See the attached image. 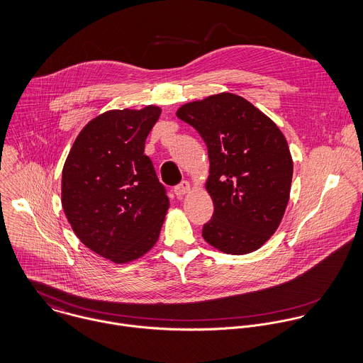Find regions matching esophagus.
I'll return each mask as SVG.
<instances>
[{
	"mask_svg": "<svg viewBox=\"0 0 363 363\" xmlns=\"http://www.w3.org/2000/svg\"><path fill=\"white\" fill-rule=\"evenodd\" d=\"M189 191H191V184L188 181H182L179 185H177L174 188V192H175L177 196H182V195L188 194Z\"/></svg>",
	"mask_w": 363,
	"mask_h": 363,
	"instance_id": "34e87169",
	"label": "esophagus"
}]
</instances>
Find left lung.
I'll use <instances>...</instances> for the list:
<instances>
[{
	"label": "left lung",
	"mask_w": 363,
	"mask_h": 363,
	"mask_svg": "<svg viewBox=\"0 0 363 363\" xmlns=\"http://www.w3.org/2000/svg\"><path fill=\"white\" fill-rule=\"evenodd\" d=\"M177 116L208 147L206 189L215 212L203 238L225 254L258 250L277 231L289 202L293 161L285 136L251 102L230 92L185 104Z\"/></svg>",
	"instance_id": "obj_1"
}]
</instances>
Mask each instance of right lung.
Segmentation results:
<instances>
[{
  "label": "right lung",
  "instance_id": "add662e5",
  "mask_svg": "<svg viewBox=\"0 0 363 363\" xmlns=\"http://www.w3.org/2000/svg\"><path fill=\"white\" fill-rule=\"evenodd\" d=\"M161 109L108 111L79 132L62 175V205L81 242L115 264L157 242L169 199L145 155Z\"/></svg>",
  "mask_w": 363,
  "mask_h": 363
}]
</instances>
